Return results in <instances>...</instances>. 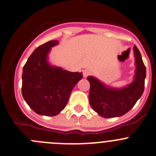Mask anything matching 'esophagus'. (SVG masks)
Returning <instances> with one entry per match:
<instances>
[{
	"instance_id": "esophagus-1",
	"label": "esophagus",
	"mask_w": 156,
	"mask_h": 156,
	"mask_svg": "<svg viewBox=\"0 0 156 156\" xmlns=\"http://www.w3.org/2000/svg\"><path fill=\"white\" fill-rule=\"evenodd\" d=\"M90 72L88 70V69H84L83 72V77H87L89 75H90Z\"/></svg>"
}]
</instances>
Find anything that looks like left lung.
I'll use <instances>...</instances> for the list:
<instances>
[{
  "label": "left lung",
  "mask_w": 156,
  "mask_h": 156,
  "mask_svg": "<svg viewBox=\"0 0 156 156\" xmlns=\"http://www.w3.org/2000/svg\"><path fill=\"white\" fill-rule=\"evenodd\" d=\"M136 75L133 82L122 89H112L93 76H88L90 83L89 101L93 109L104 118L121 116L128 112L141 97L145 88L146 66L139 49L134 46Z\"/></svg>",
  "instance_id": "obj_1"
}]
</instances>
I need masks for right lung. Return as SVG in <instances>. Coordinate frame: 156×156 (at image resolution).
<instances>
[{"mask_svg": "<svg viewBox=\"0 0 156 156\" xmlns=\"http://www.w3.org/2000/svg\"><path fill=\"white\" fill-rule=\"evenodd\" d=\"M58 41L39 46L30 56L23 68L22 95L36 113L53 116L66 106L72 90L83 78L82 73H72L52 66L47 55Z\"/></svg>", "mask_w": 156, "mask_h": 156, "instance_id": "1", "label": "right lung"}]
</instances>
